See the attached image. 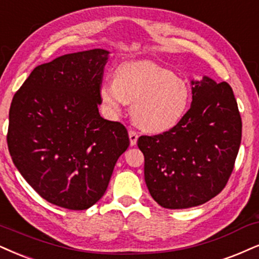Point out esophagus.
Here are the masks:
<instances>
[{
    "instance_id": "esophagus-1",
    "label": "esophagus",
    "mask_w": 259,
    "mask_h": 259,
    "mask_svg": "<svg viewBox=\"0 0 259 259\" xmlns=\"http://www.w3.org/2000/svg\"><path fill=\"white\" fill-rule=\"evenodd\" d=\"M128 137H130V143L131 146H135L137 144V140H138V133L136 131H128Z\"/></svg>"
}]
</instances>
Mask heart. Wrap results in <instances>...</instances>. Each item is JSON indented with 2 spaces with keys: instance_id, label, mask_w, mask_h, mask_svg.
I'll return each mask as SVG.
<instances>
[{
  "instance_id": "1",
  "label": "heart",
  "mask_w": 259,
  "mask_h": 259,
  "mask_svg": "<svg viewBox=\"0 0 259 259\" xmlns=\"http://www.w3.org/2000/svg\"><path fill=\"white\" fill-rule=\"evenodd\" d=\"M98 96L107 113L115 116L126 104L137 126L149 133L173 128L187 113L190 84L167 68L150 61L127 62L114 72V81H103Z\"/></svg>"
}]
</instances>
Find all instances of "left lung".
<instances>
[{
	"instance_id": "8db88e82",
	"label": "left lung",
	"mask_w": 259,
	"mask_h": 259,
	"mask_svg": "<svg viewBox=\"0 0 259 259\" xmlns=\"http://www.w3.org/2000/svg\"><path fill=\"white\" fill-rule=\"evenodd\" d=\"M191 85L192 103L180 122L162 135L138 139L146 186L167 209H187L218 196L241 143V117L231 86L209 76Z\"/></svg>"
}]
</instances>
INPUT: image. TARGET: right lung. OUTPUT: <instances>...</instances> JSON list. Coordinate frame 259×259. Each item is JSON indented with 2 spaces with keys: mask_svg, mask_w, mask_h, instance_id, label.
I'll return each instance as SVG.
<instances>
[{
  "mask_svg": "<svg viewBox=\"0 0 259 259\" xmlns=\"http://www.w3.org/2000/svg\"><path fill=\"white\" fill-rule=\"evenodd\" d=\"M109 54L86 50L37 66L9 109L13 163L41 198L65 209L97 203L130 145L126 127L98 111Z\"/></svg>",
  "mask_w": 259,
  "mask_h": 259,
  "instance_id": "add662e5",
  "label": "right lung"
}]
</instances>
